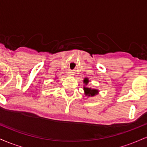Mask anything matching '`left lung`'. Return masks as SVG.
Segmentation results:
<instances>
[{
    "label": "left lung",
    "instance_id": "1",
    "mask_svg": "<svg viewBox=\"0 0 147 147\" xmlns=\"http://www.w3.org/2000/svg\"><path fill=\"white\" fill-rule=\"evenodd\" d=\"M89 82V79L87 77L84 79L83 83L84 84V94L87 97H94V96L97 95L99 93V90L98 89L95 88H89L86 86Z\"/></svg>",
    "mask_w": 147,
    "mask_h": 147
}]
</instances>
